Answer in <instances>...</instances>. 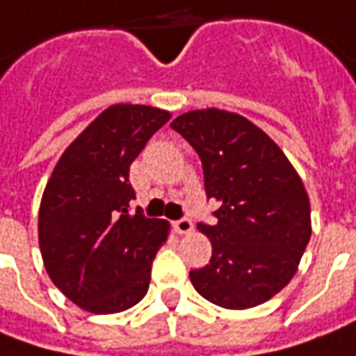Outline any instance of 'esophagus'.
Masks as SVG:
<instances>
[{"label": "esophagus", "mask_w": 356, "mask_h": 356, "mask_svg": "<svg viewBox=\"0 0 356 356\" xmlns=\"http://www.w3.org/2000/svg\"><path fill=\"white\" fill-rule=\"evenodd\" d=\"M173 228H175L177 234H191L193 232V222L189 218H181L177 222H173Z\"/></svg>", "instance_id": "1"}]
</instances>
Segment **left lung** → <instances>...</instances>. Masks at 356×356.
Wrapping results in <instances>:
<instances>
[{
	"label": "left lung",
	"instance_id": "8db88e82",
	"mask_svg": "<svg viewBox=\"0 0 356 356\" xmlns=\"http://www.w3.org/2000/svg\"><path fill=\"white\" fill-rule=\"evenodd\" d=\"M199 154L216 225H197L213 244L211 262L191 270L204 300L250 309L272 300L296 276L312 236L309 197L264 129L220 108L191 110L171 122Z\"/></svg>",
	"mask_w": 356,
	"mask_h": 356
}]
</instances>
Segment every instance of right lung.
<instances>
[{"label":"right lung","mask_w":356,"mask_h":356,"mask_svg":"<svg viewBox=\"0 0 356 356\" xmlns=\"http://www.w3.org/2000/svg\"><path fill=\"white\" fill-rule=\"evenodd\" d=\"M171 112L112 104L63 152L39 207L47 274L74 305L120 313L143 300L169 222L129 211V165Z\"/></svg>","instance_id":"add662e5"}]
</instances>
